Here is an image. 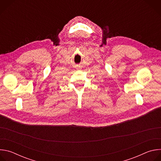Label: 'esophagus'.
Wrapping results in <instances>:
<instances>
[{
    "mask_svg": "<svg viewBox=\"0 0 161 161\" xmlns=\"http://www.w3.org/2000/svg\"><path fill=\"white\" fill-rule=\"evenodd\" d=\"M75 67H76V69H80L82 68V67H81L80 65H76L75 66Z\"/></svg>",
    "mask_w": 161,
    "mask_h": 161,
    "instance_id": "34e87169",
    "label": "esophagus"
}]
</instances>
